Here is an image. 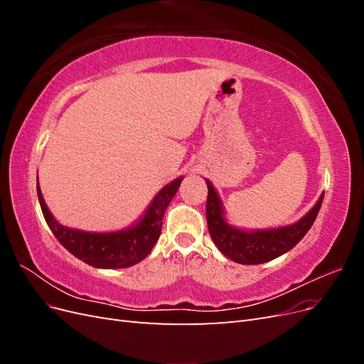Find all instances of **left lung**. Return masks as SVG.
Here are the masks:
<instances>
[{"instance_id": "left-lung-1", "label": "left lung", "mask_w": 364, "mask_h": 364, "mask_svg": "<svg viewBox=\"0 0 364 364\" xmlns=\"http://www.w3.org/2000/svg\"><path fill=\"white\" fill-rule=\"evenodd\" d=\"M205 181L208 185L206 220L209 235L223 255L240 264H262L293 249L313 226L323 202L322 194L311 211L291 226L246 232V230L235 229L225 222L222 202H220L213 183L208 179Z\"/></svg>"}]
</instances>
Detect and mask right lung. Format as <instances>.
<instances>
[{"instance_id": "add662e5", "label": "right lung", "mask_w": 364, "mask_h": 364, "mask_svg": "<svg viewBox=\"0 0 364 364\" xmlns=\"http://www.w3.org/2000/svg\"><path fill=\"white\" fill-rule=\"evenodd\" d=\"M182 178L168 183L158 193L146 215L134 228L118 232L97 234L65 228L54 218L47 208L38 185V197L42 214L59 243L74 257L98 269H124L144 259L161 235L165 209L178 191Z\"/></svg>"}]
</instances>
